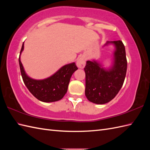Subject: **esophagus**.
Listing matches in <instances>:
<instances>
[{
    "label": "esophagus",
    "instance_id": "obj_1",
    "mask_svg": "<svg viewBox=\"0 0 150 150\" xmlns=\"http://www.w3.org/2000/svg\"><path fill=\"white\" fill-rule=\"evenodd\" d=\"M86 65V59L84 57H81L79 58L77 62V66L79 68H84Z\"/></svg>",
    "mask_w": 150,
    "mask_h": 150
}]
</instances>
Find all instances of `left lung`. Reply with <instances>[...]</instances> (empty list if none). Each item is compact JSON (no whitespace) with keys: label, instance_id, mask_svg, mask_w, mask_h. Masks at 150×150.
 <instances>
[{"label":"left lung","instance_id":"8db88e82","mask_svg":"<svg viewBox=\"0 0 150 150\" xmlns=\"http://www.w3.org/2000/svg\"><path fill=\"white\" fill-rule=\"evenodd\" d=\"M115 46L111 66L104 68L96 60H88L86 73L85 95L89 101L97 104L109 103L122 88L127 70L125 47L121 40L107 41L104 46Z\"/></svg>","mask_w":150,"mask_h":150}]
</instances>
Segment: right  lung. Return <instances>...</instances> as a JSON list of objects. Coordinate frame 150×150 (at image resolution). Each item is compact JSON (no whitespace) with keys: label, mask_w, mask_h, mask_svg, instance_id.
Listing matches in <instances>:
<instances>
[{"label":"right lung","mask_w":150,"mask_h":150,"mask_svg":"<svg viewBox=\"0 0 150 150\" xmlns=\"http://www.w3.org/2000/svg\"><path fill=\"white\" fill-rule=\"evenodd\" d=\"M23 50L24 43L22 46L18 62L22 79L28 90L38 100L44 103H52L62 99L68 91L72 74L78 69L75 63L64 65L50 77L36 80L28 76L24 71L20 59Z\"/></svg>","instance_id":"add662e5"}]
</instances>
